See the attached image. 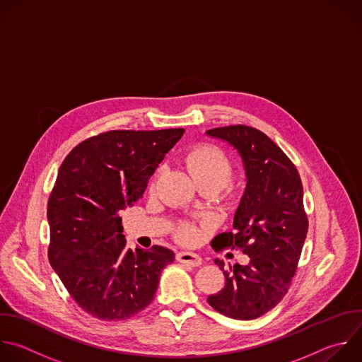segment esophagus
<instances>
[{
    "label": "esophagus",
    "mask_w": 362,
    "mask_h": 362,
    "mask_svg": "<svg viewBox=\"0 0 362 362\" xmlns=\"http://www.w3.org/2000/svg\"><path fill=\"white\" fill-rule=\"evenodd\" d=\"M176 259H177V262H180V263H183V264H187V266H192V267H199V266H202V263H203V260H202L200 256H197V255H194V253H189V252H180V253H177Z\"/></svg>",
    "instance_id": "34e87169"
}]
</instances>
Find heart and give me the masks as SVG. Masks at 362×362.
<instances>
[{
  "mask_svg": "<svg viewBox=\"0 0 362 362\" xmlns=\"http://www.w3.org/2000/svg\"><path fill=\"white\" fill-rule=\"evenodd\" d=\"M183 163L200 189H213L220 192L234 175L233 159L220 148L209 144L196 145L183 156ZM197 228L180 226L177 238L182 243L192 245L197 238Z\"/></svg>",
  "mask_w": 362,
  "mask_h": 362,
  "instance_id": "obj_1",
  "label": "heart"
}]
</instances>
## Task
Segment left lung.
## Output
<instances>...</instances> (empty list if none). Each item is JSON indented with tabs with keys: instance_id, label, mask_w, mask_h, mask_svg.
I'll return each mask as SVG.
<instances>
[{
	"instance_id": "8db88e82",
	"label": "left lung",
	"mask_w": 362,
	"mask_h": 362,
	"mask_svg": "<svg viewBox=\"0 0 362 362\" xmlns=\"http://www.w3.org/2000/svg\"><path fill=\"white\" fill-rule=\"evenodd\" d=\"M206 134L238 151L247 176L234 230L217 234L211 247L216 252L238 249L250 257L247 266L235 263L228 269L214 260L226 283L207 303L226 317L255 320L283 300L298 266L308 231L301 177L290 158L256 128L230 125Z\"/></svg>"
}]
</instances>
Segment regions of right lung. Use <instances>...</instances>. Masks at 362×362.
Segmentation results:
<instances>
[{
  "label": "right lung",
  "instance_id": "obj_1",
  "mask_svg": "<svg viewBox=\"0 0 362 362\" xmlns=\"http://www.w3.org/2000/svg\"><path fill=\"white\" fill-rule=\"evenodd\" d=\"M185 129L109 131L76 145L48 199V259L74 301L116 321L145 310L175 260L162 246L128 249L120 211L142 199L149 179Z\"/></svg>",
  "mask_w": 362,
  "mask_h": 362
}]
</instances>
